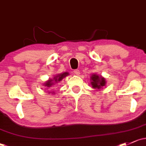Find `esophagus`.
Here are the masks:
<instances>
[{"mask_svg": "<svg viewBox=\"0 0 146 146\" xmlns=\"http://www.w3.org/2000/svg\"><path fill=\"white\" fill-rule=\"evenodd\" d=\"M73 73H74L76 75H77V76H78V75L80 74V70H77V69H76V70H73Z\"/></svg>", "mask_w": 146, "mask_h": 146, "instance_id": "obj_1", "label": "esophagus"}]
</instances>
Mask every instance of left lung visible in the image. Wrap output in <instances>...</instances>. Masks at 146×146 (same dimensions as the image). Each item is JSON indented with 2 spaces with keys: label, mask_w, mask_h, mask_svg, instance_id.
<instances>
[{
  "label": "left lung",
  "mask_w": 146,
  "mask_h": 146,
  "mask_svg": "<svg viewBox=\"0 0 146 146\" xmlns=\"http://www.w3.org/2000/svg\"><path fill=\"white\" fill-rule=\"evenodd\" d=\"M91 85L93 88L97 89V90L102 88L106 83L105 78L96 74H92V76H91Z\"/></svg>",
  "instance_id": "left-lung-1"
}]
</instances>
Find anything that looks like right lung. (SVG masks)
I'll return each instance as SVG.
<instances>
[{
  "label": "right lung",
  "mask_w": 146,
  "mask_h": 146,
  "mask_svg": "<svg viewBox=\"0 0 146 146\" xmlns=\"http://www.w3.org/2000/svg\"><path fill=\"white\" fill-rule=\"evenodd\" d=\"M68 75V73H67V72L60 73V74L59 75H56V76L54 78H52V79H50L48 80L47 82H45V83H44V86H45V87H47L46 89L47 90V89L50 88V87H52V86H53L55 83H56V82H60L63 78H65L66 76H67ZM54 92H52V94Z\"/></svg>",
  "instance_id": "add662e5"
}]
</instances>
